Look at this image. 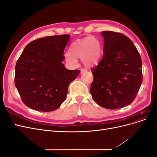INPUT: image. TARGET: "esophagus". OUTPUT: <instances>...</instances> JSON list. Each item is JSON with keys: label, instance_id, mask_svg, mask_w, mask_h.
Masks as SVG:
<instances>
[{"label": "esophagus", "instance_id": "esophagus-1", "mask_svg": "<svg viewBox=\"0 0 157 157\" xmlns=\"http://www.w3.org/2000/svg\"><path fill=\"white\" fill-rule=\"evenodd\" d=\"M88 70L86 69H85V68H83V69H80V72H81V73H84V72H86Z\"/></svg>", "mask_w": 157, "mask_h": 157}]
</instances>
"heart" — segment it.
<instances>
[{
	"label": "heart",
	"mask_w": 157,
	"mask_h": 157,
	"mask_svg": "<svg viewBox=\"0 0 157 157\" xmlns=\"http://www.w3.org/2000/svg\"><path fill=\"white\" fill-rule=\"evenodd\" d=\"M101 56V44L95 36H89L80 39L71 44L69 52H65V60L71 65H75L77 58H81L86 66L97 64Z\"/></svg>",
	"instance_id": "obj_1"
}]
</instances>
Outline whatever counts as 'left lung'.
I'll list each match as a JSON object with an SVG mask.
<instances>
[{"instance_id": "left-lung-1", "label": "left lung", "mask_w": 157, "mask_h": 157, "mask_svg": "<svg viewBox=\"0 0 157 157\" xmlns=\"http://www.w3.org/2000/svg\"><path fill=\"white\" fill-rule=\"evenodd\" d=\"M104 54L92 69L94 80L90 93L102 107L116 109L134 100L143 81L142 61L132 41L120 33L105 31Z\"/></svg>"}]
</instances>
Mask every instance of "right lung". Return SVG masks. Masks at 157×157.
Instances as JSON below:
<instances>
[{"instance_id":"right-lung-1","label":"right lung","mask_w":157,"mask_h":157,"mask_svg":"<svg viewBox=\"0 0 157 157\" xmlns=\"http://www.w3.org/2000/svg\"><path fill=\"white\" fill-rule=\"evenodd\" d=\"M70 35L40 38L28 44L16 65L14 82L21 100L32 109L54 111L66 99L69 84L80 70H68L62 61Z\"/></svg>"}]
</instances>
